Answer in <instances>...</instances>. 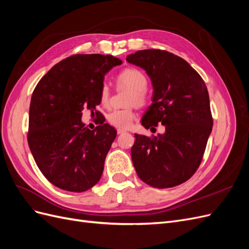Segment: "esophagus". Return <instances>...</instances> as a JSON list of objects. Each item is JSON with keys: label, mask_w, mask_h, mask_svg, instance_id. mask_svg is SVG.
Returning <instances> with one entry per match:
<instances>
[{"label": "esophagus", "mask_w": 249, "mask_h": 249, "mask_svg": "<svg viewBox=\"0 0 249 249\" xmlns=\"http://www.w3.org/2000/svg\"><path fill=\"white\" fill-rule=\"evenodd\" d=\"M124 133H125V131H124V130H123V129H117V134H118V135H120V134H124Z\"/></svg>", "instance_id": "esophagus-1"}]
</instances>
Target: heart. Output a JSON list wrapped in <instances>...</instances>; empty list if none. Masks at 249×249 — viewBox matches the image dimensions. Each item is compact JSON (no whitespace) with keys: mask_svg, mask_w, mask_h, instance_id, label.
<instances>
[{"mask_svg":"<svg viewBox=\"0 0 249 249\" xmlns=\"http://www.w3.org/2000/svg\"><path fill=\"white\" fill-rule=\"evenodd\" d=\"M117 83L119 86L131 90L129 99H127L129 105L136 104L139 106H143L147 103V78L141 71L133 69V67L125 69L117 76ZM100 96L102 104L107 105L110 99V88L106 83L101 87ZM135 116L136 115H135V112L132 108L116 109L109 113L107 115V120L110 124L118 127V129H127L132 124Z\"/></svg>","mask_w":249,"mask_h":249,"instance_id":"heart-1","label":"heart"}]
</instances>
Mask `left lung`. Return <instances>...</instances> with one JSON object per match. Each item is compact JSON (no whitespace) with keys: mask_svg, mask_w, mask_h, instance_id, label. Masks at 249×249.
<instances>
[{"mask_svg":"<svg viewBox=\"0 0 249 249\" xmlns=\"http://www.w3.org/2000/svg\"><path fill=\"white\" fill-rule=\"evenodd\" d=\"M126 61L145 71L153 85V104L141 119L165 133L149 138L135 134L131 149L138 177L163 189L182 184L197 170L213 126L205 82L183 58L161 50H142Z\"/></svg>","mask_w":249,"mask_h":249,"instance_id":"left-lung-1","label":"left lung"}]
</instances>
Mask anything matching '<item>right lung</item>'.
Returning a JSON list of instances; mask_svg holds the SVG:
<instances>
[{
	"label": "right lung",
	"instance_id": "obj_1",
	"mask_svg": "<svg viewBox=\"0 0 249 249\" xmlns=\"http://www.w3.org/2000/svg\"><path fill=\"white\" fill-rule=\"evenodd\" d=\"M122 63L111 55H73L53 66L34 89L29 147L42 175L60 189L84 192L102 177L116 131L104 123L87 129L82 111L101 104L105 74Z\"/></svg>",
	"mask_w": 249,
	"mask_h": 249
}]
</instances>
